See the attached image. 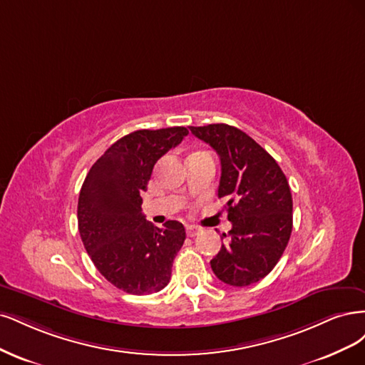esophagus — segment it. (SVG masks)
<instances>
[{"mask_svg":"<svg viewBox=\"0 0 365 365\" xmlns=\"http://www.w3.org/2000/svg\"><path fill=\"white\" fill-rule=\"evenodd\" d=\"M200 227H197V226H192V225H190V226H186V233H187V237H195V235H198L200 233Z\"/></svg>","mask_w":365,"mask_h":365,"instance_id":"obj_1","label":"esophagus"}]
</instances>
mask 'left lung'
<instances>
[{"label":"left lung","instance_id":"1","mask_svg":"<svg viewBox=\"0 0 365 365\" xmlns=\"http://www.w3.org/2000/svg\"><path fill=\"white\" fill-rule=\"evenodd\" d=\"M221 160L218 197L225 198L229 233L210 261L215 276L232 287L264 279L284 255L292 230V197L284 171L240 128L227 124L190 127Z\"/></svg>","mask_w":365,"mask_h":365}]
</instances>
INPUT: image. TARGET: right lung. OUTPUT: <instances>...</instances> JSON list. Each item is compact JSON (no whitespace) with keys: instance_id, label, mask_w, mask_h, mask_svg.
I'll return each mask as SVG.
<instances>
[{"instance_id":"add662e5","label":"right lung","mask_w":365,"mask_h":365,"mask_svg":"<svg viewBox=\"0 0 365 365\" xmlns=\"http://www.w3.org/2000/svg\"><path fill=\"white\" fill-rule=\"evenodd\" d=\"M185 127L136 130L116 140L89 170L78 195V232L98 272L135 296L158 292L171 277L186 233L170 220L155 227L143 214V194L155 163L179 145Z\"/></svg>"}]
</instances>
